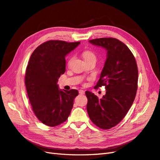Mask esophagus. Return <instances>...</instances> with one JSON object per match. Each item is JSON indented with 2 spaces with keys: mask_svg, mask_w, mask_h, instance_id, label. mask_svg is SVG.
Returning a JSON list of instances; mask_svg holds the SVG:
<instances>
[{
  "mask_svg": "<svg viewBox=\"0 0 160 160\" xmlns=\"http://www.w3.org/2000/svg\"><path fill=\"white\" fill-rule=\"evenodd\" d=\"M85 93V91L83 90H79V94H84Z\"/></svg>",
  "mask_w": 160,
  "mask_h": 160,
  "instance_id": "34e87169",
  "label": "esophagus"
}]
</instances>
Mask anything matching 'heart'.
<instances>
[{
  "instance_id": "obj_1",
  "label": "heart",
  "mask_w": 160,
  "mask_h": 160,
  "mask_svg": "<svg viewBox=\"0 0 160 160\" xmlns=\"http://www.w3.org/2000/svg\"><path fill=\"white\" fill-rule=\"evenodd\" d=\"M82 56L85 62L90 60L97 61V55L93 51H91V50H85V51L82 52Z\"/></svg>"
}]
</instances>
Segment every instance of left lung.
<instances>
[{"mask_svg": "<svg viewBox=\"0 0 160 160\" xmlns=\"http://www.w3.org/2000/svg\"><path fill=\"white\" fill-rule=\"evenodd\" d=\"M105 48L107 58L95 88L105 86L106 94L98 98L86 91V108L90 120L102 129L118 124L128 112L135 100L138 82V69L131 50L121 41L112 38L90 40Z\"/></svg>", "mask_w": 160, "mask_h": 160, "instance_id": "obj_1", "label": "left lung"}]
</instances>
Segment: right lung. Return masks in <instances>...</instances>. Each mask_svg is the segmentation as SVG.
Returning <instances> with one entry per match:
<instances>
[{"mask_svg":"<svg viewBox=\"0 0 160 160\" xmlns=\"http://www.w3.org/2000/svg\"><path fill=\"white\" fill-rule=\"evenodd\" d=\"M80 43L49 40L39 45L30 57L25 78L27 92L32 110L45 125H60L71 112L78 91L59 90L57 82L66 71L65 56Z\"/></svg>","mask_w":160,"mask_h":160,"instance_id":"obj_1","label":"right lung"}]
</instances>
